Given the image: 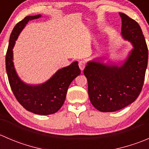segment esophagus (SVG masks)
Segmentation results:
<instances>
[{
    "mask_svg": "<svg viewBox=\"0 0 149 149\" xmlns=\"http://www.w3.org/2000/svg\"><path fill=\"white\" fill-rule=\"evenodd\" d=\"M79 68H80L81 70H83L86 66V63L84 62V61H80L79 63Z\"/></svg>",
    "mask_w": 149,
    "mask_h": 149,
    "instance_id": "esophagus-1",
    "label": "esophagus"
}]
</instances>
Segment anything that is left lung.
I'll list each match as a JSON object with an SVG mask.
<instances>
[{
    "label": "left lung",
    "instance_id": "left-lung-1",
    "mask_svg": "<svg viewBox=\"0 0 149 149\" xmlns=\"http://www.w3.org/2000/svg\"><path fill=\"white\" fill-rule=\"evenodd\" d=\"M119 14L122 38L133 48L123 61L97 57L88 61L84 70L90 101L103 112L120 110L137 99L148 64V48L139 24L125 13Z\"/></svg>",
    "mask_w": 149,
    "mask_h": 149
}]
</instances>
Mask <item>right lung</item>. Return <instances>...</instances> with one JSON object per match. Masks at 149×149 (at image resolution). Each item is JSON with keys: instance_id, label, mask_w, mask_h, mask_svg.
Listing matches in <instances>:
<instances>
[{"instance_id": "add662e5", "label": "right lung", "mask_w": 149, "mask_h": 149, "mask_svg": "<svg viewBox=\"0 0 149 149\" xmlns=\"http://www.w3.org/2000/svg\"><path fill=\"white\" fill-rule=\"evenodd\" d=\"M42 15L29 16L19 22L10 36L6 57V68L10 88L16 100L24 108L34 114L47 115L58 112L65 102L70 83L81 73L78 61L57 70L48 80L40 84H29L21 79L13 63V49L19 34L29 21Z\"/></svg>"}]
</instances>
